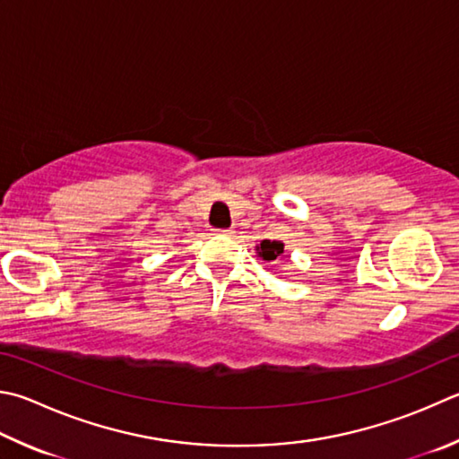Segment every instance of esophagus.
<instances>
[{
  "instance_id": "esophagus-1",
  "label": "esophagus",
  "mask_w": 459,
  "mask_h": 459,
  "mask_svg": "<svg viewBox=\"0 0 459 459\" xmlns=\"http://www.w3.org/2000/svg\"><path fill=\"white\" fill-rule=\"evenodd\" d=\"M214 232H216V235H227V237L232 235L230 229H219V230H214Z\"/></svg>"
}]
</instances>
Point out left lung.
Here are the masks:
<instances>
[{
	"instance_id": "left-lung-1",
	"label": "left lung",
	"mask_w": 459,
	"mask_h": 459,
	"mask_svg": "<svg viewBox=\"0 0 459 459\" xmlns=\"http://www.w3.org/2000/svg\"><path fill=\"white\" fill-rule=\"evenodd\" d=\"M282 248H285V245H282L281 240H263V243L256 247V253L263 261L271 263V261H277V258L282 255Z\"/></svg>"
}]
</instances>
